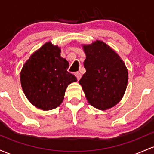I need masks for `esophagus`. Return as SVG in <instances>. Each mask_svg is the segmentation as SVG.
Wrapping results in <instances>:
<instances>
[{
  "mask_svg": "<svg viewBox=\"0 0 154 154\" xmlns=\"http://www.w3.org/2000/svg\"><path fill=\"white\" fill-rule=\"evenodd\" d=\"M75 77H77V80H79V79H80V78H81V77H82V75H81L79 72H75Z\"/></svg>",
  "mask_w": 154,
  "mask_h": 154,
  "instance_id": "obj_1",
  "label": "esophagus"
}]
</instances>
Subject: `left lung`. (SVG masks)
Masks as SVG:
<instances>
[{"label": "left lung", "instance_id": "8db88e82", "mask_svg": "<svg viewBox=\"0 0 154 154\" xmlns=\"http://www.w3.org/2000/svg\"><path fill=\"white\" fill-rule=\"evenodd\" d=\"M86 72L79 81L88 103L101 111L122 99L128 82V70L117 53L101 40L82 44Z\"/></svg>", "mask_w": 154, "mask_h": 154}]
</instances>
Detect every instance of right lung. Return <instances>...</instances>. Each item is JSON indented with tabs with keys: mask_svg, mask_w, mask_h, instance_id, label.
<instances>
[{
	"mask_svg": "<svg viewBox=\"0 0 154 154\" xmlns=\"http://www.w3.org/2000/svg\"><path fill=\"white\" fill-rule=\"evenodd\" d=\"M69 66L61 56V48L50 41L35 51L20 72L21 85L28 100L43 111L59 106L69 85L77 82L75 76L67 72Z\"/></svg>",
	"mask_w": 154,
	"mask_h": 154,
	"instance_id": "right-lung-1",
	"label": "right lung"
}]
</instances>
